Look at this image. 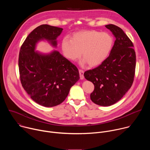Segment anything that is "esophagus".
Wrapping results in <instances>:
<instances>
[{
	"label": "esophagus",
	"instance_id": "obj_1",
	"mask_svg": "<svg viewBox=\"0 0 150 150\" xmlns=\"http://www.w3.org/2000/svg\"><path fill=\"white\" fill-rule=\"evenodd\" d=\"M79 75H80V79H82L83 78V74H84V71L81 70V69H79Z\"/></svg>",
	"mask_w": 150,
	"mask_h": 150
}]
</instances>
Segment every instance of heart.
I'll return each instance as SVG.
<instances>
[{
    "label": "heart",
    "mask_w": 150,
    "mask_h": 150,
    "mask_svg": "<svg viewBox=\"0 0 150 150\" xmlns=\"http://www.w3.org/2000/svg\"><path fill=\"white\" fill-rule=\"evenodd\" d=\"M113 39L108 33L96 30H84L72 34L71 39L63 37L60 46L62 53L68 59L75 61L82 54V65L88 63L90 67L101 64L108 57L112 49Z\"/></svg>",
    "instance_id": "1"
}]
</instances>
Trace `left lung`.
Instances as JSON below:
<instances>
[{
  "mask_svg": "<svg viewBox=\"0 0 150 150\" xmlns=\"http://www.w3.org/2000/svg\"><path fill=\"white\" fill-rule=\"evenodd\" d=\"M116 38L109 56L101 65L84 72L85 79L94 85L91 101L109 106L119 101L131 87L136 67V54L132 42L119 27L106 25Z\"/></svg>",
  "mask_w": 150,
  "mask_h": 150,
  "instance_id": "left-lung-1",
  "label": "left lung"
}]
</instances>
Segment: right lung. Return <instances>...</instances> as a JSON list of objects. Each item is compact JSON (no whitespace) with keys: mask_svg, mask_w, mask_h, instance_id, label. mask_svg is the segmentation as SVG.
Returning <instances> with one entry per match:
<instances>
[{"mask_svg":"<svg viewBox=\"0 0 150 150\" xmlns=\"http://www.w3.org/2000/svg\"><path fill=\"white\" fill-rule=\"evenodd\" d=\"M63 28L47 24L35 28L26 38L19 54V71L23 87L32 100L50 108L62 103L79 79L78 68L58 51H36L38 42L46 40L57 47Z\"/></svg>","mask_w":150,"mask_h":150,"instance_id":"right-lung-1","label":"right lung"}]
</instances>
